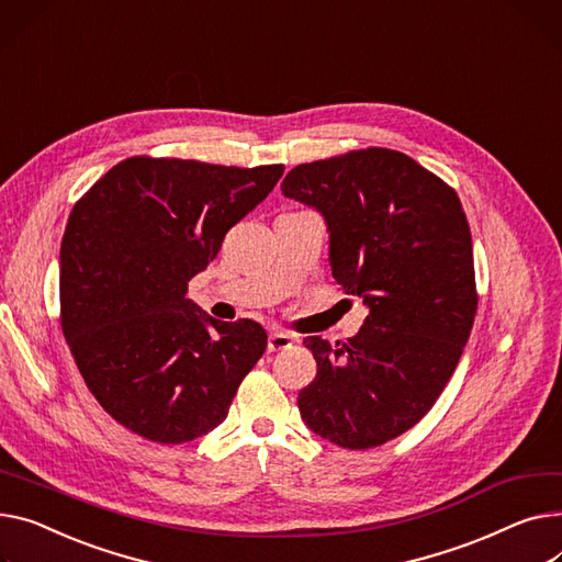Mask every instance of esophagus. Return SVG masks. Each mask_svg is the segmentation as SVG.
Returning <instances> with one entry per match:
<instances>
[{
  "mask_svg": "<svg viewBox=\"0 0 562 562\" xmlns=\"http://www.w3.org/2000/svg\"><path fill=\"white\" fill-rule=\"evenodd\" d=\"M293 346V336L291 334H286V331H271V336H269V352H280V350H286V348H291Z\"/></svg>",
  "mask_w": 562,
  "mask_h": 562,
  "instance_id": "34e87169",
  "label": "esophagus"
}]
</instances>
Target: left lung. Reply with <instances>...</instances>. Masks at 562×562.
Instances as JSON below:
<instances>
[{"mask_svg": "<svg viewBox=\"0 0 562 562\" xmlns=\"http://www.w3.org/2000/svg\"><path fill=\"white\" fill-rule=\"evenodd\" d=\"M282 194L325 218L331 276L368 310L348 344L305 339L318 370L297 408L339 447L382 445L434 406L470 339L476 291L465 212L452 187L391 148L297 165Z\"/></svg>", "mask_w": 562, "mask_h": 562, "instance_id": "left-lung-1", "label": "left lung"}]
</instances>
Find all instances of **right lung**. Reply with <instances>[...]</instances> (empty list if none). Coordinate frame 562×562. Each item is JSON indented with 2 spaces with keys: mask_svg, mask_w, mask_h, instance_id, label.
<instances>
[{
  "mask_svg": "<svg viewBox=\"0 0 562 562\" xmlns=\"http://www.w3.org/2000/svg\"><path fill=\"white\" fill-rule=\"evenodd\" d=\"M282 173L142 156L74 205L60 244L63 334L90 393L133 434L178 445L212 431L265 355V327L207 316L187 282Z\"/></svg>",
  "mask_w": 562,
  "mask_h": 562,
  "instance_id": "right-lung-1",
  "label": "right lung"
}]
</instances>
